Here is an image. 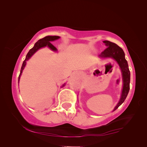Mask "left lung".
<instances>
[{"label": "left lung", "mask_w": 147, "mask_h": 147, "mask_svg": "<svg viewBox=\"0 0 147 147\" xmlns=\"http://www.w3.org/2000/svg\"><path fill=\"white\" fill-rule=\"evenodd\" d=\"M103 42L107 48L100 53L99 56L103 57H112L119 64L122 72L123 82L122 94L121 99L113 110V111H115L123 103L128 94L130 89V71L129 69L127 62L125 59V55H124L123 49L117 45V44L110 41L105 40Z\"/></svg>", "instance_id": "8db88e82"}]
</instances>
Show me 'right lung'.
<instances>
[{
	"label": "right lung",
	"instance_id": "obj_1",
	"mask_svg": "<svg viewBox=\"0 0 147 147\" xmlns=\"http://www.w3.org/2000/svg\"><path fill=\"white\" fill-rule=\"evenodd\" d=\"M59 38H60V37H59V36H47V37H44L43 38L40 39L39 40H38L36 43H35L34 47L32 48H31L30 50H29V51L28 52L27 55H26V59L23 61V65H22L21 71H20V74L19 77H18V83H19V80H20V77H21V75L22 72H23V70L24 67L26 64V61H28L30 57L32 56L34 54V53L40 48L47 46L50 49H51L52 50L56 51L57 50L55 46H53L52 44L50 42L54 41V40H57V39H58ZM64 86V84L63 86Z\"/></svg>",
	"mask_w": 147,
	"mask_h": 147
}]
</instances>
